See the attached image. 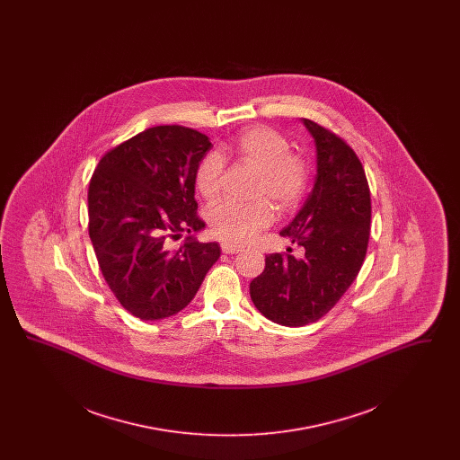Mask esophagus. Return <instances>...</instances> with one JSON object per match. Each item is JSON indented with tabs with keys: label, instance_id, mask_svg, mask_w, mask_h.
<instances>
[{
	"label": "esophagus",
	"instance_id": "34e87169",
	"mask_svg": "<svg viewBox=\"0 0 460 460\" xmlns=\"http://www.w3.org/2000/svg\"><path fill=\"white\" fill-rule=\"evenodd\" d=\"M220 248H222L224 253H240L241 252L240 244H234V243H231V241H224V243L220 244Z\"/></svg>",
	"mask_w": 460,
	"mask_h": 460
}]
</instances>
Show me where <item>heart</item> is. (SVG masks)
I'll use <instances>...</instances> for the list:
<instances>
[{"instance_id": "1", "label": "heart", "mask_w": 460, "mask_h": 460, "mask_svg": "<svg viewBox=\"0 0 460 460\" xmlns=\"http://www.w3.org/2000/svg\"><path fill=\"white\" fill-rule=\"evenodd\" d=\"M231 152L241 162L259 169L252 190L255 199H222L208 208L207 217L212 233L220 240L246 243L272 222L271 200L279 212H289L302 201L308 184V164L302 155L289 152V141L283 132L267 126L241 131ZM224 169V156L219 152L205 155L198 164L195 186L205 199L219 197Z\"/></svg>"}]
</instances>
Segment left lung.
<instances>
[{"label":"left lung","instance_id":"left-lung-1","mask_svg":"<svg viewBox=\"0 0 460 460\" xmlns=\"http://www.w3.org/2000/svg\"><path fill=\"white\" fill-rule=\"evenodd\" d=\"M317 148V175L302 210L281 236L304 257L270 253L250 283L269 321L298 328L326 315L355 281L371 234V191L358 156L338 134L304 119ZM291 252V250H289Z\"/></svg>","mask_w":460,"mask_h":460}]
</instances>
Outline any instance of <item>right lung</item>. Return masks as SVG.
I'll use <instances>...</instances> for the list:
<instances>
[{
  "instance_id": "right-lung-1",
  "label": "right lung",
  "mask_w": 460,
  "mask_h": 460,
  "mask_svg": "<svg viewBox=\"0 0 460 460\" xmlns=\"http://www.w3.org/2000/svg\"><path fill=\"white\" fill-rule=\"evenodd\" d=\"M212 148L201 132L156 126L102 156L88 191L89 238L115 298L141 321H158L188 305L217 262V243L167 238L199 231L195 172Z\"/></svg>"
}]
</instances>
